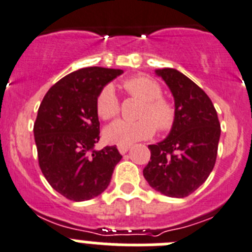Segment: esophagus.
I'll return each instance as SVG.
<instances>
[{
  "instance_id": "obj_1",
  "label": "esophagus",
  "mask_w": 252,
  "mask_h": 252,
  "mask_svg": "<svg viewBox=\"0 0 252 252\" xmlns=\"http://www.w3.org/2000/svg\"><path fill=\"white\" fill-rule=\"evenodd\" d=\"M129 148H130V146H128V144H118V150H119V152L122 153V155L128 152Z\"/></svg>"
}]
</instances>
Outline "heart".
<instances>
[{"label":"heart","instance_id":"heart-1","mask_svg":"<svg viewBox=\"0 0 252 252\" xmlns=\"http://www.w3.org/2000/svg\"><path fill=\"white\" fill-rule=\"evenodd\" d=\"M122 89L129 96L142 100L134 122L117 120L106 126L105 139L115 144H130L152 137L157 130L167 132L176 120V109L162 96V89L157 81L148 76H133L122 82ZM120 102L111 86L100 90L96 97V113L101 119H114L119 114Z\"/></svg>","mask_w":252,"mask_h":252}]
</instances>
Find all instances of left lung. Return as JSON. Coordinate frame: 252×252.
Listing matches in <instances>:
<instances>
[{"label": "left lung", "mask_w": 252, "mask_h": 252, "mask_svg": "<svg viewBox=\"0 0 252 252\" xmlns=\"http://www.w3.org/2000/svg\"><path fill=\"white\" fill-rule=\"evenodd\" d=\"M175 99L176 120L166 139L150 144L143 176L163 195L184 198L195 191L216 165L220 124L209 96L174 68L157 69Z\"/></svg>", "instance_id": "left-lung-1"}]
</instances>
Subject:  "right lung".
<instances>
[{"label":"right lung","instance_id":"obj_1","mask_svg":"<svg viewBox=\"0 0 252 252\" xmlns=\"http://www.w3.org/2000/svg\"><path fill=\"white\" fill-rule=\"evenodd\" d=\"M122 69L89 67L67 74L48 90L34 123L40 170L64 198L84 202L100 195L122 159L115 146L95 151L100 139L96 97Z\"/></svg>","mask_w":252,"mask_h":252}]
</instances>
